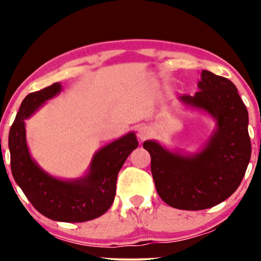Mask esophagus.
I'll return each mask as SVG.
<instances>
[{
	"label": "esophagus",
	"mask_w": 261,
	"mask_h": 261,
	"mask_svg": "<svg viewBox=\"0 0 261 261\" xmlns=\"http://www.w3.org/2000/svg\"><path fill=\"white\" fill-rule=\"evenodd\" d=\"M149 134H151V130H149L147 126H142L138 129V138L140 140H146L149 137Z\"/></svg>",
	"instance_id": "34e87169"
}]
</instances>
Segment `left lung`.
I'll list each match as a JSON object with an SVG mask.
<instances>
[{"label":"left lung","mask_w":261,"mask_h":261,"mask_svg":"<svg viewBox=\"0 0 261 261\" xmlns=\"http://www.w3.org/2000/svg\"><path fill=\"white\" fill-rule=\"evenodd\" d=\"M199 91L179 101L209 114L216 128L202 151L184 155L154 140L144 142L151 155L155 189L166 204L183 210L212 208L234 194L251 159L248 112L227 78L202 70Z\"/></svg>","instance_id":"8db88e82"}]
</instances>
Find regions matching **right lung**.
<instances>
[{
    "label": "right lung",
    "mask_w": 261,
    "mask_h": 261,
    "mask_svg": "<svg viewBox=\"0 0 261 261\" xmlns=\"http://www.w3.org/2000/svg\"><path fill=\"white\" fill-rule=\"evenodd\" d=\"M60 90L62 85L55 83L24 97L9 132L10 166L16 184L39 213L62 222H85L112 206L119 171L139 144L133 132L110 142L95 153L88 173L77 179H58L45 172L28 151L24 120Z\"/></svg>",
    "instance_id": "add662e5"
}]
</instances>
